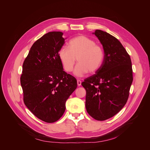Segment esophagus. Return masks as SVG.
Listing matches in <instances>:
<instances>
[{
	"mask_svg": "<svg viewBox=\"0 0 150 150\" xmlns=\"http://www.w3.org/2000/svg\"><path fill=\"white\" fill-rule=\"evenodd\" d=\"M81 81L79 80V79H78L77 80V84H78V86H81Z\"/></svg>",
	"mask_w": 150,
	"mask_h": 150,
	"instance_id": "34e87169",
	"label": "esophagus"
}]
</instances>
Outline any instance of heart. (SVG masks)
Masks as SVG:
<instances>
[{"mask_svg":"<svg viewBox=\"0 0 150 150\" xmlns=\"http://www.w3.org/2000/svg\"><path fill=\"white\" fill-rule=\"evenodd\" d=\"M69 48L63 46L59 51V56L67 72H71L76 62L74 74L82 76L87 74L96 72L104 60V50L96 41L87 36L78 35L69 42Z\"/></svg>","mask_w":150,"mask_h":150,"instance_id":"obj_1","label":"heart"}]
</instances>
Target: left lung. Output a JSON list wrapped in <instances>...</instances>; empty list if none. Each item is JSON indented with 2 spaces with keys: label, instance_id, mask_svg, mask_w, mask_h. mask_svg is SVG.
<instances>
[{
  "label": "left lung",
  "instance_id": "8db88e82",
  "mask_svg": "<svg viewBox=\"0 0 150 150\" xmlns=\"http://www.w3.org/2000/svg\"><path fill=\"white\" fill-rule=\"evenodd\" d=\"M104 56L96 74L85 79V107L94 119L102 121L116 115L126 103L133 81L132 62L121 42L114 36L96 30Z\"/></svg>",
  "mask_w": 150,
  "mask_h": 150
}]
</instances>
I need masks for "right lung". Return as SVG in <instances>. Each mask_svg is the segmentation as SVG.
<instances>
[{
    "mask_svg": "<svg viewBox=\"0 0 150 150\" xmlns=\"http://www.w3.org/2000/svg\"><path fill=\"white\" fill-rule=\"evenodd\" d=\"M63 34L49 32L34 42L24 60L20 78L25 105L47 123L62 116L67 99L77 87L76 78L63 71L59 56L65 44Z\"/></svg>",
    "mask_w": 150,
    "mask_h": 150,
    "instance_id": "1",
    "label": "right lung"
}]
</instances>
